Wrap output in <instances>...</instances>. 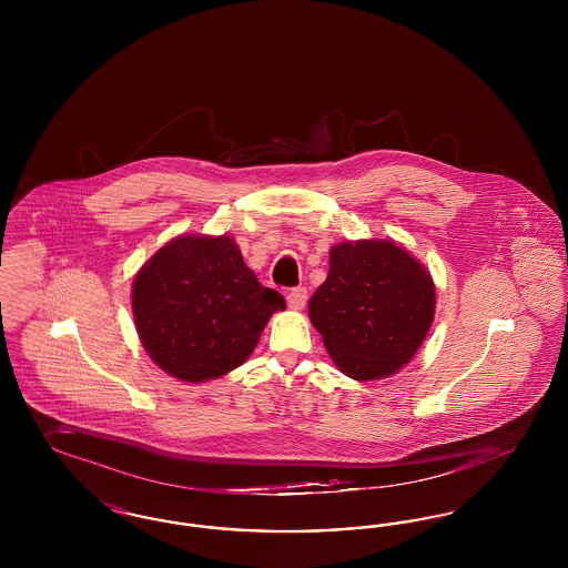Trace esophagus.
<instances>
[{
	"mask_svg": "<svg viewBox=\"0 0 568 568\" xmlns=\"http://www.w3.org/2000/svg\"><path fill=\"white\" fill-rule=\"evenodd\" d=\"M306 290L304 287H296V290H292L290 294H287V306L292 308V311H302L304 308V304H306Z\"/></svg>",
	"mask_w": 568,
	"mask_h": 568,
	"instance_id": "1",
	"label": "esophagus"
}]
</instances>
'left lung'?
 <instances>
[{"instance_id":"obj_1","label":"left lung","mask_w":568,"mask_h":568,"mask_svg":"<svg viewBox=\"0 0 568 568\" xmlns=\"http://www.w3.org/2000/svg\"><path fill=\"white\" fill-rule=\"evenodd\" d=\"M436 308L433 274L396 241L329 248L308 317L338 371L355 381L396 375L419 352Z\"/></svg>"}]
</instances>
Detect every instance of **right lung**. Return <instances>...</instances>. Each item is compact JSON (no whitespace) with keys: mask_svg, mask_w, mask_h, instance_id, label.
Instances as JSON below:
<instances>
[{"mask_svg":"<svg viewBox=\"0 0 568 568\" xmlns=\"http://www.w3.org/2000/svg\"><path fill=\"white\" fill-rule=\"evenodd\" d=\"M285 300L262 287L227 234H181L138 271L132 313L138 338L170 377L204 383L239 368Z\"/></svg>","mask_w":568,"mask_h":568,"instance_id":"right-lung-1","label":"right lung"}]
</instances>
